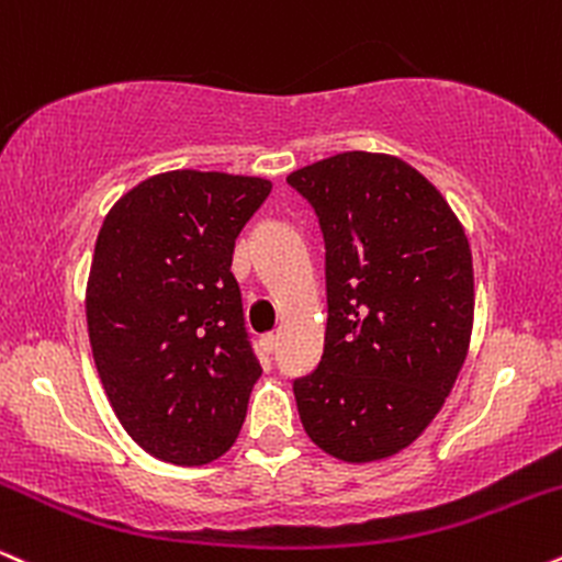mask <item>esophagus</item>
<instances>
[{
	"instance_id": "1",
	"label": "esophagus",
	"mask_w": 562,
	"mask_h": 562,
	"mask_svg": "<svg viewBox=\"0 0 562 562\" xmlns=\"http://www.w3.org/2000/svg\"><path fill=\"white\" fill-rule=\"evenodd\" d=\"M262 349H266L268 355H273L276 349H279V336H276V334H266V336H262Z\"/></svg>"
}]
</instances>
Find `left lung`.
Segmentation results:
<instances>
[{
	"label": "left lung",
	"instance_id": "obj_1",
	"mask_svg": "<svg viewBox=\"0 0 562 562\" xmlns=\"http://www.w3.org/2000/svg\"><path fill=\"white\" fill-rule=\"evenodd\" d=\"M326 241L323 358L294 381L307 437L347 463L405 450L441 411L473 328L471 244L392 155L341 151L286 178Z\"/></svg>",
	"mask_w": 562,
	"mask_h": 562
}]
</instances>
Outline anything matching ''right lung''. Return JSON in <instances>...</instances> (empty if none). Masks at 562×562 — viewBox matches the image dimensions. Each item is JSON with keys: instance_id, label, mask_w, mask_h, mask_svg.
Masks as SVG:
<instances>
[{"instance_id": "1", "label": "right lung", "mask_w": 562, "mask_h": 562, "mask_svg": "<svg viewBox=\"0 0 562 562\" xmlns=\"http://www.w3.org/2000/svg\"><path fill=\"white\" fill-rule=\"evenodd\" d=\"M270 189L170 170L123 194L99 228L86 286L99 379L128 437L168 463L204 465L239 437L262 368L231 257Z\"/></svg>"}]
</instances>
